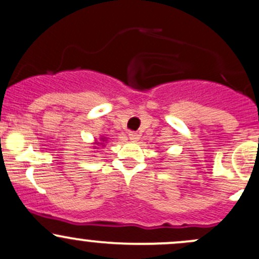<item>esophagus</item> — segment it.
I'll use <instances>...</instances> for the list:
<instances>
[{
	"label": "esophagus",
	"instance_id": "34e87169",
	"mask_svg": "<svg viewBox=\"0 0 259 259\" xmlns=\"http://www.w3.org/2000/svg\"><path fill=\"white\" fill-rule=\"evenodd\" d=\"M129 139L132 141H138L139 140V134H138V133H135V132H130L129 133Z\"/></svg>",
	"mask_w": 259,
	"mask_h": 259
}]
</instances>
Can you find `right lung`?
<instances>
[{"instance_id": "right-lung-1", "label": "right lung", "mask_w": 259, "mask_h": 259, "mask_svg": "<svg viewBox=\"0 0 259 259\" xmlns=\"http://www.w3.org/2000/svg\"><path fill=\"white\" fill-rule=\"evenodd\" d=\"M103 141H104V140H103ZM97 145H98V144H97ZM101 145H103V143H101Z\"/></svg>"}]
</instances>
